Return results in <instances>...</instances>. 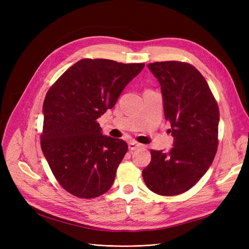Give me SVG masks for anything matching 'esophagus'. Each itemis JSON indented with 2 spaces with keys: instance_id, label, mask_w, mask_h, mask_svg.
<instances>
[{
  "instance_id": "esophagus-1",
  "label": "esophagus",
  "mask_w": 249,
  "mask_h": 249,
  "mask_svg": "<svg viewBox=\"0 0 249 249\" xmlns=\"http://www.w3.org/2000/svg\"><path fill=\"white\" fill-rule=\"evenodd\" d=\"M140 145H141V144H139V143H137V142L131 141V142L129 143V149H130V150H135V149H137Z\"/></svg>"
}]
</instances>
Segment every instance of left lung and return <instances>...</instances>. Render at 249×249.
Segmentation results:
<instances>
[{
    "label": "left lung",
    "mask_w": 249,
    "mask_h": 249,
    "mask_svg": "<svg viewBox=\"0 0 249 249\" xmlns=\"http://www.w3.org/2000/svg\"><path fill=\"white\" fill-rule=\"evenodd\" d=\"M147 67L161 85L164 115L175 143L169 153L150 150L152 160L142 177L150 191L173 196L192 188L212 164L219 109L206 79L190 63L164 61Z\"/></svg>",
    "instance_id": "8db88e82"
}]
</instances>
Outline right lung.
<instances>
[{
  "mask_svg": "<svg viewBox=\"0 0 249 249\" xmlns=\"http://www.w3.org/2000/svg\"><path fill=\"white\" fill-rule=\"evenodd\" d=\"M143 67L144 63L82 59L48 90L40 145L57 182L73 196L99 197L114 182L127 144L104 136L96 119L114 107Z\"/></svg>",
  "mask_w": 249,
  "mask_h": 249,
  "instance_id": "obj_1",
  "label": "right lung"
}]
</instances>
